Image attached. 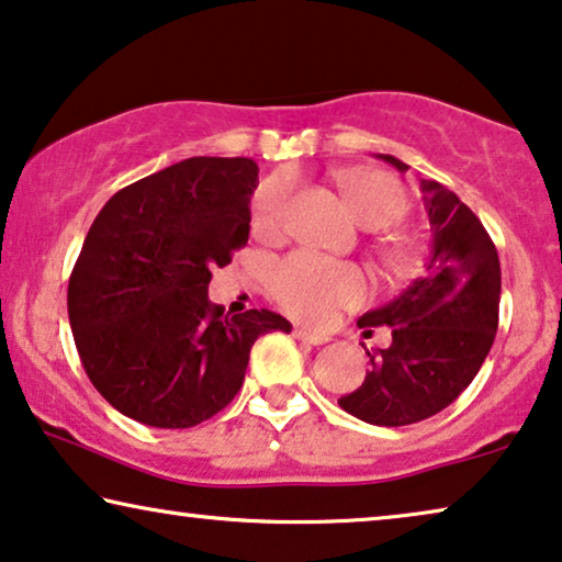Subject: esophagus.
Here are the masks:
<instances>
[{
  "label": "esophagus",
  "instance_id": "1",
  "mask_svg": "<svg viewBox=\"0 0 562 562\" xmlns=\"http://www.w3.org/2000/svg\"><path fill=\"white\" fill-rule=\"evenodd\" d=\"M292 336H295L297 341L311 344V346H323V344H328V341H330L328 336H323V334H313V330H307V328H295V330H292Z\"/></svg>",
  "mask_w": 562,
  "mask_h": 562
}]
</instances>
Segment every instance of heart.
I'll return each instance as SVG.
<instances>
[{
	"instance_id": "b5f03b06",
	"label": "heart",
	"mask_w": 562,
	"mask_h": 562,
	"mask_svg": "<svg viewBox=\"0 0 562 562\" xmlns=\"http://www.w3.org/2000/svg\"><path fill=\"white\" fill-rule=\"evenodd\" d=\"M344 191L363 226L379 228L405 213V191L400 180L386 172H349ZM292 186L284 176H272L255 193V228L265 236L282 234L288 224ZM272 292L284 311L307 323H326L338 307L357 305L367 295V278L351 265L330 262L326 257L297 251L274 267Z\"/></svg>"
}]
</instances>
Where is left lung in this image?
I'll return each instance as SVG.
<instances>
[{"label": "left lung", "mask_w": 562, "mask_h": 562, "mask_svg": "<svg viewBox=\"0 0 562 562\" xmlns=\"http://www.w3.org/2000/svg\"><path fill=\"white\" fill-rule=\"evenodd\" d=\"M400 172L405 165L376 155ZM430 221V255L417 278L359 328H392L386 349L367 351L371 369L359 390L338 400L369 425L400 428L448 407L479 374L499 326L502 267L476 213L436 180H420Z\"/></svg>", "instance_id": "8db88e82"}]
</instances>
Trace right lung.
Masks as SVG:
<instances>
[{
	"label": "right lung",
	"instance_id": "right-lung-1",
	"mask_svg": "<svg viewBox=\"0 0 562 562\" xmlns=\"http://www.w3.org/2000/svg\"><path fill=\"white\" fill-rule=\"evenodd\" d=\"M249 157H188L122 188L86 234L68 282L76 349L109 405L149 428H193L244 384L272 311L224 315L211 270L249 239Z\"/></svg>",
	"mask_w": 562,
	"mask_h": 562
}]
</instances>
